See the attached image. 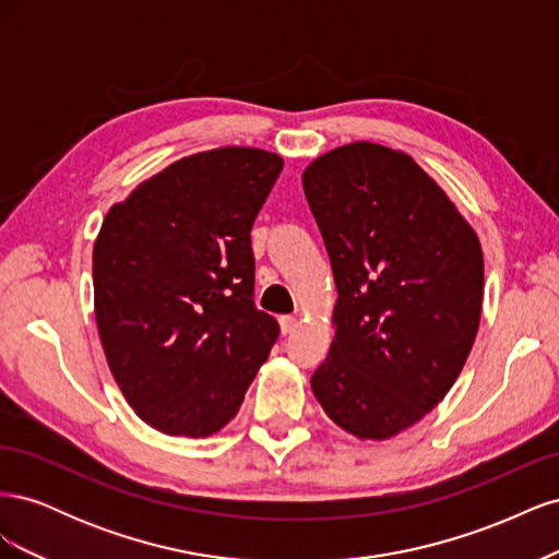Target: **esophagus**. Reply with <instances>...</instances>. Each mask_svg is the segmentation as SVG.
Instances as JSON below:
<instances>
[{
	"mask_svg": "<svg viewBox=\"0 0 559 559\" xmlns=\"http://www.w3.org/2000/svg\"><path fill=\"white\" fill-rule=\"evenodd\" d=\"M296 326H298V321H296V317H282V319H280V331H282L284 335H289V333H294V331H296Z\"/></svg>",
	"mask_w": 559,
	"mask_h": 559,
	"instance_id": "esophagus-1",
	"label": "esophagus"
}]
</instances>
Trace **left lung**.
Instances as JSON below:
<instances>
[{
  "label": "left lung",
  "instance_id": "left-lung-1",
  "mask_svg": "<svg viewBox=\"0 0 559 559\" xmlns=\"http://www.w3.org/2000/svg\"><path fill=\"white\" fill-rule=\"evenodd\" d=\"M337 300L329 357L310 380L361 441L425 417L476 341L485 263L476 230L413 156L373 142L326 151L302 173Z\"/></svg>",
  "mask_w": 559,
  "mask_h": 559
}]
</instances>
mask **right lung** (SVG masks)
<instances>
[{"label": "right lung", "instance_id": "right-lung-1", "mask_svg": "<svg viewBox=\"0 0 559 559\" xmlns=\"http://www.w3.org/2000/svg\"><path fill=\"white\" fill-rule=\"evenodd\" d=\"M282 167L263 148L200 151L111 205L97 233L99 341L130 408L160 433L224 429L277 341L251 300L249 233Z\"/></svg>", "mask_w": 559, "mask_h": 559}]
</instances>
